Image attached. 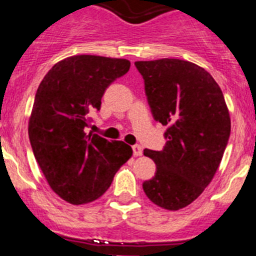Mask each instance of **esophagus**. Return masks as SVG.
Instances as JSON below:
<instances>
[{"label":"esophagus","instance_id":"obj_1","mask_svg":"<svg viewBox=\"0 0 256 256\" xmlns=\"http://www.w3.org/2000/svg\"><path fill=\"white\" fill-rule=\"evenodd\" d=\"M132 150H133V155H134V156H141L142 155V148L140 146V144H133Z\"/></svg>","mask_w":256,"mask_h":256}]
</instances>
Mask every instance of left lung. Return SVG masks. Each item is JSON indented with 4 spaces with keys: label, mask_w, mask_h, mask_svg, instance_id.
<instances>
[{
    "label": "left lung",
    "mask_w": 256,
    "mask_h": 256,
    "mask_svg": "<svg viewBox=\"0 0 256 256\" xmlns=\"http://www.w3.org/2000/svg\"><path fill=\"white\" fill-rule=\"evenodd\" d=\"M156 122L168 126L162 151L146 150L156 172L142 183L158 206H187L212 182L230 134L220 87L206 70L180 58L136 61Z\"/></svg>",
    "instance_id": "left-lung-1"
}]
</instances>
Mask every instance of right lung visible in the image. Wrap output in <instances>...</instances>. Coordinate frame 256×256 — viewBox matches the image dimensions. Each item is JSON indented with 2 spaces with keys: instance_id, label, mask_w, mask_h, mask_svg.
Masks as SVG:
<instances>
[{
  "instance_id": "1",
  "label": "right lung",
  "mask_w": 256,
  "mask_h": 256,
  "mask_svg": "<svg viewBox=\"0 0 256 256\" xmlns=\"http://www.w3.org/2000/svg\"><path fill=\"white\" fill-rule=\"evenodd\" d=\"M126 58L76 55L58 61L40 82L29 119V141L50 187L80 205L102 196L132 156L123 141L87 133L106 88L130 70Z\"/></svg>"
}]
</instances>
